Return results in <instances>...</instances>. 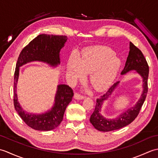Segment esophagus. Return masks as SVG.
Masks as SVG:
<instances>
[{
  "label": "esophagus",
  "mask_w": 158,
  "mask_h": 158,
  "mask_svg": "<svg viewBox=\"0 0 158 158\" xmlns=\"http://www.w3.org/2000/svg\"><path fill=\"white\" fill-rule=\"evenodd\" d=\"M74 98L77 100H82L85 98L84 96H83L81 94H80L79 93H75V94H74Z\"/></svg>",
  "instance_id": "obj_1"
}]
</instances>
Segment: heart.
I'll return each mask as SVG.
<instances>
[{"label":"heart","instance_id":"obj_1","mask_svg":"<svg viewBox=\"0 0 158 158\" xmlns=\"http://www.w3.org/2000/svg\"><path fill=\"white\" fill-rule=\"evenodd\" d=\"M120 66V60L113 49L106 46L87 48L83 51L81 59L78 56L73 55L68 62L69 72L75 78L83 79L85 73H90V83L98 92L109 88Z\"/></svg>","mask_w":158,"mask_h":158}]
</instances>
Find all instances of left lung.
<instances>
[{"instance_id":"8db88e82","label":"left lung","mask_w":158,"mask_h":158,"mask_svg":"<svg viewBox=\"0 0 158 158\" xmlns=\"http://www.w3.org/2000/svg\"><path fill=\"white\" fill-rule=\"evenodd\" d=\"M132 70H136V71L140 74L143 79V91L140 98L135 106L125 110V112L121 114L116 119H105L100 112L101 110V106L104 101L108 99L111 95L114 89L118 85L119 81L114 83L105 94L96 99L95 109L89 119L90 122L96 130L102 132H109V131L118 130L132 123L138 116L148 92L147 81L149 77V65L142 52L132 42H130L129 54L127 58L125 66L121 74L123 75Z\"/></svg>"}]
</instances>
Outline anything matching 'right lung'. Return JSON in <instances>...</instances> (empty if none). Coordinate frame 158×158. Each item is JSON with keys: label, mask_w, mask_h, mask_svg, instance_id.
<instances>
[{"label": "right lung", "mask_w": 158, "mask_h": 158, "mask_svg": "<svg viewBox=\"0 0 158 158\" xmlns=\"http://www.w3.org/2000/svg\"><path fill=\"white\" fill-rule=\"evenodd\" d=\"M66 41V36L40 35L23 48L19 55L14 73L13 103L18 115L32 129L49 131L58 127L63 119L67 105L71 102L74 93L69 85H59L55 97V104L51 110L39 115L28 113L22 109L16 94L19 67L32 61H42L53 66H57L60 63V51Z\"/></svg>", "instance_id": "1"}]
</instances>
